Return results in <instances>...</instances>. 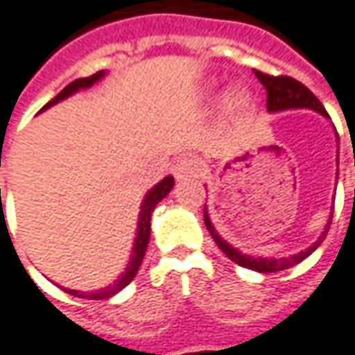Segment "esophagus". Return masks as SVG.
Wrapping results in <instances>:
<instances>
[{
	"mask_svg": "<svg viewBox=\"0 0 355 355\" xmlns=\"http://www.w3.org/2000/svg\"><path fill=\"white\" fill-rule=\"evenodd\" d=\"M200 165H198L196 159L192 157H182L178 159L173 167V175L177 178L178 182H187V180H194V178L200 177Z\"/></svg>",
	"mask_w": 355,
	"mask_h": 355,
	"instance_id": "obj_1",
	"label": "esophagus"
}]
</instances>
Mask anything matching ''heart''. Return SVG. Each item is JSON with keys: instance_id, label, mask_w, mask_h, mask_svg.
<instances>
[{"instance_id": "obj_1", "label": "heart", "mask_w": 355, "mask_h": 355, "mask_svg": "<svg viewBox=\"0 0 355 355\" xmlns=\"http://www.w3.org/2000/svg\"><path fill=\"white\" fill-rule=\"evenodd\" d=\"M252 105V95L245 85H235L229 89L223 96L221 112L225 118H239L247 112Z\"/></svg>"}]
</instances>
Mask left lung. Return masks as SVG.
Wrapping results in <instances>:
<instances>
[{"mask_svg":"<svg viewBox=\"0 0 355 355\" xmlns=\"http://www.w3.org/2000/svg\"><path fill=\"white\" fill-rule=\"evenodd\" d=\"M254 76L259 77V81L264 85V89H266V95H268L266 96V108H268V112H282V110H291V108H311V110L319 112V114H322L324 118H329V114H327V110H324V107H322V103H320L319 98L313 95L303 83L295 81L293 77H274L268 76V73H262V71H257V69H254ZM336 163H338V159H336ZM336 177H338V173H336ZM332 209H334V206H332ZM330 219H332V214H330V218L329 221H327L324 229L320 231L319 239H317L309 248L301 250L297 254H291V257L268 259V257H252V254H245V252H241V250L233 247V245H229L227 241L219 235L218 229L214 227V223H211V219H209L208 208L204 206V223H206V227H208L211 239L216 241V245L223 250V254H227V259L233 260L239 266L254 270V272H260V274L282 272V270L291 268V266L299 264L301 260L307 259L313 250L319 248L320 243L327 237V233H329L330 229Z\"/></svg>","mask_w":355,"mask_h":355,"instance_id":"obj_1","label":"left lung"}]
</instances>
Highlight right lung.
I'll return each instance as SVG.
<instances>
[{
	"label": "right lung",
	"mask_w": 355,
	"mask_h": 355,
	"mask_svg": "<svg viewBox=\"0 0 355 355\" xmlns=\"http://www.w3.org/2000/svg\"><path fill=\"white\" fill-rule=\"evenodd\" d=\"M107 76V71H98L95 76L91 77H81V79H76V81H71L69 85L64 89V91H60L48 105H44L42 110L46 108L54 107L58 105L60 101H66L67 96L76 95L77 91H81V89H89V87H93L96 81H101L103 77ZM40 110V112H42ZM175 187V178L165 177L161 182H157L155 187L151 188V190H147V194L141 200V206H139V216H137V229H136V239H134V247H132V252H130V260H128V266L126 270L118 276V279H114L112 284H108L107 288L103 289H96V291H79V289H66L67 293H71V295H76V297H83V299H108L112 297V295H116L118 291H122V289L126 288L128 284L132 282V279L136 278L137 270L141 266V260L146 257V250H147V243H149V235H151V214H153V209L157 208V204L163 200V198L167 196L168 192L173 190Z\"/></svg>",
	"instance_id": "obj_1"
}]
</instances>
